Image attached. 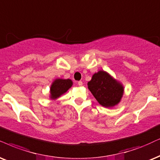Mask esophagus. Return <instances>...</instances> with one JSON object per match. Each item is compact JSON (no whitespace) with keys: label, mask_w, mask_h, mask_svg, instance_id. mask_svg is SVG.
<instances>
[{"label":"esophagus","mask_w":160,"mask_h":160,"mask_svg":"<svg viewBox=\"0 0 160 160\" xmlns=\"http://www.w3.org/2000/svg\"><path fill=\"white\" fill-rule=\"evenodd\" d=\"M78 86H82V81H79L78 82Z\"/></svg>","instance_id":"obj_1"}]
</instances>
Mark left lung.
Listing matches in <instances>:
<instances>
[{
    "instance_id": "obj_1",
    "label": "left lung",
    "mask_w": 160,
    "mask_h": 160,
    "mask_svg": "<svg viewBox=\"0 0 160 160\" xmlns=\"http://www.w3.org/2000/svg\"><path fill=\"white\" fill-rule=\"evenodd\" d=\"M88 88L101 106L110 108L120 102L123 86L104 71H99L88 82Z\"/></svg>"
}]
</instances>
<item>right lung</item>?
I'll list each match as a JSON object with an SVG mask.
<instances>
[{
  "label": "right lung",
  "instance_id": "obj_1",
  "mask_svg": "<svg viewBox=\"0 0 160 160\" xmlns=\"http://www.w3.org/2000/svg\"><path fill=\"white\" fill-rule=\"evenodd\" d=\"M72 80L70 79L63 80V79H57L52 84L50 88V98L52 100H55L59 98L60 95L67 92L72 86Z\"/></svg>",
  "mask_w": 160,
  "mask_h": 160
}]
</instances>
